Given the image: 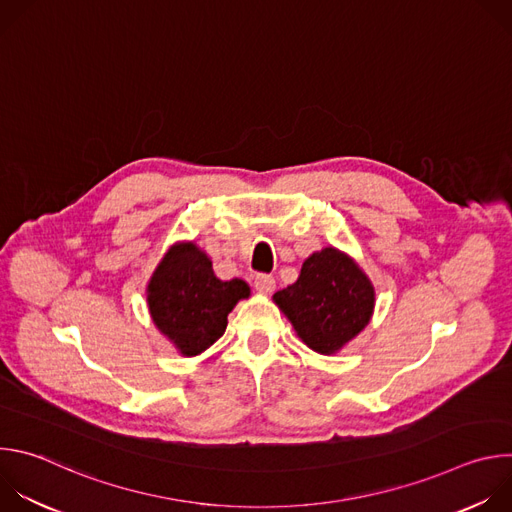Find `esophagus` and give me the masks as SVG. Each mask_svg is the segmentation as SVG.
Wrapping results in <instances>:
<instances>
[{"instance_id": "esophagus-1", "label": "esophagus", "mask_w": 512, "mask_h": 512, "mask_svg": "<svg viewBox=\"0 0 512 512\" xmlns=\"http://www.w3.org/2000/svg\"><path fill=\"white\" fill-rule=\"evenodd\" d=\"M253 285H255V289L259 291V294H271L273 287H275V279H273V275L259 273V275H255V279H253Z\"/></svg>"}]
</instances>
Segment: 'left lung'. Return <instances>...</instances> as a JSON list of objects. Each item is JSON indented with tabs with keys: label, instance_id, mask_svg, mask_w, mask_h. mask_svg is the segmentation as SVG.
Here are the masks:
<instances>
[{
	"label": "left lung",
	"instance_id": "1",
	"mask_svg": "<svg viewBox=\"0 0 512 512\" xmlns=\"http://www.w3.org/2000/svg\"><path fill=\"white\" fill-rule=\"evenodd\" d=\"M273 300L312 350L332 354L369 324L375 289L350 257L326 247Z\"/></svg>",
	"mask_w": 512,
	"mask_h": 512
}]
</instances>
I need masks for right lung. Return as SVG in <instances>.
Returning <instances> with one entry per match:
<instances>
[{"mask_svg":"<svg viewBox=\"0 0 512 512\" xmlns=\"http://www.w3.org/2000/svg\"><path fill=\"white\" fill-rule=\"evenodd\" d=\"M241 298H249V285L218 279L194 243L174 245L148 285L154 324L186 356L200 354L225 334L227 316Z\"/></svg>","mask_w":512,"mask_h":512,"instance_id":"1","label":"right lung"}]
</instances>
